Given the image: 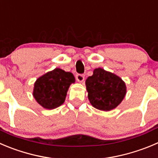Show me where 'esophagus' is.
I'll return each mask as SVG.
<instances>
[{
    "mask_svg": "<svg viewBox=\"0 0 158 158\" xmlns=\"http://www.w3.org/2000/svg\"><path fill=\"white\" fill-rule=\"evenodd\" d=\"M76 79L78 82H83L85 81V75L78 73L76 75Z\"/></svg>",
    "mask_w": 158,
    "mask_h": 158,
    "instance_id": "esophagus-1",
    "label": "esophagus"
}]
</instances>
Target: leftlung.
Returning <instances> with one entry per match:
<instances>
[{"label":"left lung","mask_w":158,"mask_h":158,"mask_svg":"<svg viewBox=\"0 0 158 158\" xmlns=\"http://www.w3.org/2000/svg\"><path fill=\"white\" fill-rule=\"evenodd\" d=\"M88 97L95 109L110 111L116 108L127 93L125 82L119 77L102 68H96L92 76L87 78Z\"/></svg>","instance_id":"8db88e82"}]
</instances>
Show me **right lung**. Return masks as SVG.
Masks as SVG:
<instances>
[{
    "instance_id": "right-lung-1",
    "label": "right lung",
    "mask_w": 158,
    "mask_h": 158,
    "mask_svg": "<svg viewBox=\"0 0 158 158\" xmlns=\"http://www.w3.org/2000/svg\"><path fill=\"white\" fill-rule=\"evenodd\" d=\"M74 82L73 73L56 68L37 79L34 85L33 96L45 109H56L64 102L69 87Z\"/></svg>"
}]
</instances>
